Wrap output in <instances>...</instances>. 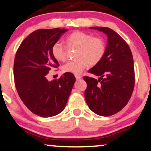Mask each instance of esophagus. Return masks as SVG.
<instances>
[{"instance_id": "34e87169", "label": "esophagus", "mask_w": 151, "mask_h": 151, "mask_svg": "<svg viewBox=\"0 0 151 151\" xmlns=\"http://www.w3.org/2000/svg\"><path fill=\"white\" fill-rule=\"evenodd\" d=\"M75 77H76V79H77V81H78V80H80V79H82V77L81 75H76Z\"/></svg>"}]
</instances>
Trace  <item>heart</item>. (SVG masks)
Wrapping results in <instances>:
<instances>
[{
	"mask_svg": "<svg viewBox=\"0 0 151 151\" xmlns=\"http://www.w3.org/2000/svg\"><path fill=\"white\" fill-rule=\"evenodd\" d=\"M68 48H77L75 60L67 62L62 67L65 73L79 74L88 65L94 66L101 61L106 51L105 43L102 38L93 37L83 31H74L65 37ZM66 48L60 42H56L51 47V54L58 61L66 58Z\"/></svg>",
	"mask_w": 151,
	"mask_h": 151,
	"instance_id": "obj_1",
	"label": "heart"
}]
</instances>
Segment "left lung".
I'll return each instance as SVG.
<instances>
[{
  "label": "left lung",
  "instance_id": "obj_1",
  "mask_svg": "<svg viewBox=\"0 0 151 151\" xmlns=\"http://www.w3.org/2000/svg\"><path fill=\"white\" fill-rule=\"evenodd\" d=\"M107 35L105 53L101 61L88 70L98 80L83 77L87 83L84 93L92 111L102 116L114 115L129 102L134 86V61L126 42L111 28L91 27Z\"/></svg>",
  "mask_w": 151,
  "mask_h": 151
}]
</instances>
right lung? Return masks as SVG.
<instances>
[{"instance_id": "add662e5", "label": "right lung", "mask_w": 151, "mask_h": 151, "mask_svg": "<svg viewBox=\"0 0 151 151\" xmlns=\"http://www.w3.org/2000/svg\"><path fill=\"white\" fill-rule=\"evenodd\" d=\"M68 29H39L25 38L17 51L14 63L16 89L30 111L51 117L65 107L76 81L73 74L64 73L49 81L47 75L59 66L51 54V47Z\"/></svg>"}]
</instances>
